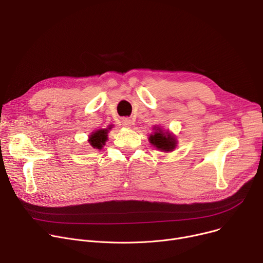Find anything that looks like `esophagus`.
<instances>
[{"label":"esophagus","instance_id":"obj_1","mask_svg":"<svg viewBox=\"0 0 263 263\" xmlns=\"http://www.w3.org/2000/svg\"><path fill=\"white\" fill-rule=\"evenodd\" d=\"M121 124L123 127L126 128H130L131 127V120L129 118H122L121 119Z\"/></svg>","mask_w":263,"mask_h":263}]
</instances>
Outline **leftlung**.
Returning <instances> with one entry per match:
<instances>
[{
    "mask_svg": "<svg viewBox=\"0 0 263 263\" xmlns=\"http://www.w3.org/2000/svg\"><path fill=\"white\" fill-rule=\"evenodd\" d=\"M149 141L155 147L164 151H173L176 147L175 137L168 131L163 132L160 128L156 129L154 135H150Z\"/></svg>",
    "mask_w": 263,
    "mask_h": 263,
    "instance_id": "obj_1",
    "label": "left lung"
}]
</instances>
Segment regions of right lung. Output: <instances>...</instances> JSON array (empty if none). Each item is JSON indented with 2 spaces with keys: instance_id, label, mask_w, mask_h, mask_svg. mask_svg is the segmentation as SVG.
I'll return each mask as SVG.
<instances>
[{
  "instance_id": "right-lung-1",
  "label": "right lung",
  "mask_w": 263,
  "mask_h": 263,
  "mask_svg": "<svg viewBox=\"0 0 263 263\" xmlns=\"http://www.w3.org/2000/svg\"><path fill=\"white\" fill-rule=\"evenodd\" d=\"M107 140V130H98L89 136V144L93 148L101 149Z\"/></svg>"
}]
</instances>
